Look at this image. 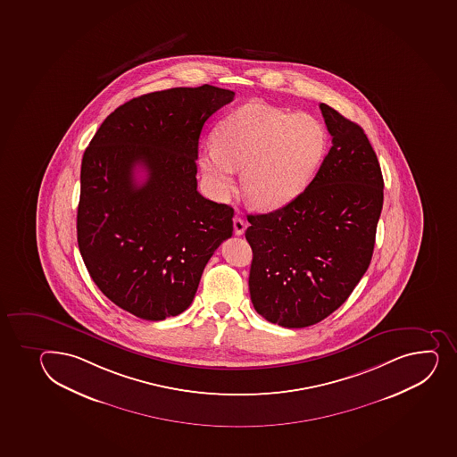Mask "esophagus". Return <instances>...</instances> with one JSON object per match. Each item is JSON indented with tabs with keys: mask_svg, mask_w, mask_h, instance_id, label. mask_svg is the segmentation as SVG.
Returning a JSON list of instances; mask_svg holds the SVG:
<instances>
[{
	"mask_svg": "<svg viewBox=\"0 0 457 457\" xmlns=\"http://www.w3.org/2000/svg\"><path fill=\"white\" fill-rule=\"evenodd\" d=\"M245 228H247V223H245V219H241L238 216L234 217V232H236V236H243Z\"/></svg>",
	"mask_w": 457,
	"mask_h": 457,
	"instance_id": "34e87169",
	"label": "esophagus"
}]
</instances>
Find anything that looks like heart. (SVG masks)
<instances>
[{"label":"heart","mask_w":457,"mask_h":457,"mask_svg":"<svg viewBox=\"0 0 457 457\" xmlns=\"http://www.w3.org/2000/svg\"><path fill=\"white\" fill-rule=\"evenodd\" d=\"M199 168L219 198L236 190V170L252 207L271 212L304 192L327 151V132L307 113L249 104L223 118Z\"/></svg>","instance_id":"heart-1"}]
</instances>
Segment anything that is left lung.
I'll return each instance as SVG.
<instances>
[{"label": "left lung", "instance_id": "1", "mask_svg": "<svg viewBox=\"0 0 457 457\" xmlns=\"http://www.w3.org/2000/svg\"><path fill=\"white\" fill-rule=\"evenodd\" d=\"M320 108L333 145L315 179L285 207L247 216L250 298L259 315L287 328L320 322L348 300L370 264L384 203L364 130Z\"/></svg>", "mask_w": 457, "mask_h": 457}]
</instances>
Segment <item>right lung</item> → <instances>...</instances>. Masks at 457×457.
<instances>
[{
	"instance_id": "obj_1",
	"label": "right lung",
	"mask_w": 457,
	"mask_h": 457,
	"mask_svg": "<svg viewBox=\"0 0 457 457\" xmlns=\"http://www.w3.org/2000/svg\"><path fill=\"white\" fill-rule=\"evenodd\" d=\"M236 93L203 85L129 100L102 122L80 166L78 245L100 291L146 320L183 313L231 238L234 210L198 192L204 124ZM146 170L137 184L134 172Z\"/></svg>"
}]
</instances>
